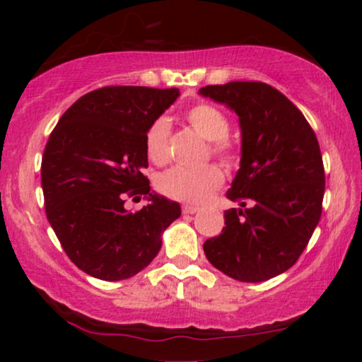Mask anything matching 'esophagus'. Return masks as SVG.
<instances>
[{
    "label": "esophagus",
    "instance_id": "esophagus-1",
    "mask_svg": "<svg viewBox=\"0 0 362 362\" xmlns=\"http://www.w3.org/2000/svg\"><path fill=\"white\" fill-rule=\"evenodd\" d=\"M197 211H199V207H196V206H191V204L182 206V212H185V214H196Z\"/></svg>",
    "mask_w": 362,
    "mask_h": 362
}]
</instances>
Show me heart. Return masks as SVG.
I'll use <instances>...</instances> for the list:
<instances>
[{
    "label": "heart",
    "mask_w": 362,
    "mask_h": 362,
    "mask_svg": "<svg viewBox=\"0 0 362 362\" xmlns=\"http://www.w3.org/2000/svg\"><path fill=\"white\" fill-rule=\"evenodd\" d=\"M186 120L192 130L211 141V151L222 160H230L234 146L227 140L229 120L219 108L211 103H197L186 112ZM171 123L160 117L148 127L145 135L146 155L155 165H165L170 160ZM224 181V175L217 166H204L201 170L173 168L158 176L156 187L161 194L175 201L201 204Z\"/></svg>",
    "instance_id": "obj_1"
}]
</instances>
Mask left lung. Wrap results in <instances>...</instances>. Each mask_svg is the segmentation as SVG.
Segmentation results:
<instances>
[{"label": "left lung", "instance_id": "obj_1", "mask_svg": "<svg viewBox=\"0 0 362 362\" xmlns=\"http://www.w3.org/2000/svg\"><path fill=\"white\" fill-rule=\"evenodd\" d=\"M239 117L240 168L227 191L222 234L204 242L207 260L230 279L259 284L298 260L321 217L325 170L315 132L298 108L264 82L199 88Z\"/></svg>", "mask_w": 362, "mask_h": 362}]
</instances>
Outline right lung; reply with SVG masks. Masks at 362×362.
<instances>
[{
    "label": "right lung",
    "instance_id": "right-lung-1",
    "mask_svg": "<svg viewBox=\"0 0 362 362\" xmlns=\"http://www.w3.org/2000/svg\"><path fill=\"white\" fill-rule=\"evenodd\" d=\"M180 97L177 88L103 87L67 108L44 148L41 182L49 224L69 259L95 279L136 275L158 255L177 202L151 191L148 127ZM148 206L124 209L128 195Z\"/></svg>",
    "mask_w": 362,
    "mask_h": 362
}]
</instances>
